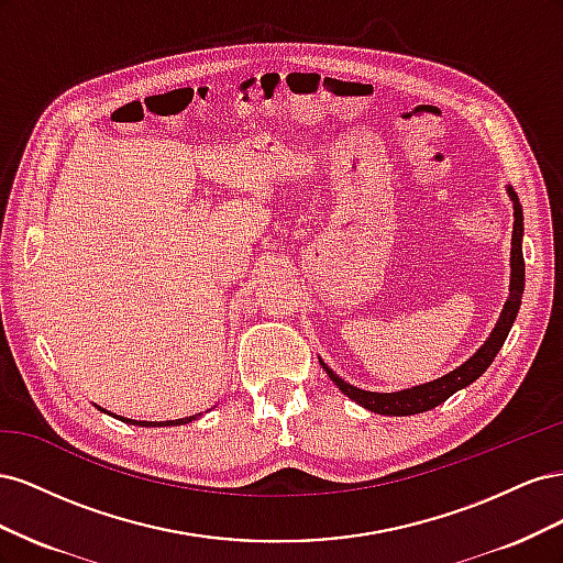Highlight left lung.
<instances>
[{"mask_svg":"<svg viewBox=\"0 0 563 563\" xmlns=\"http://www.w3.org/2000/svg\"><path fill=\"white\" fill-rule=\"evenodd\" d=\"M507 197L512 201L515 209V228H512V251H509V296L503 305V312L493 327L490 335L484 340V345L476 350L465 364H460L457 368L449 371L446 376H441L437 380L422 383L416 387H406L397 391H368L350 385L333 373L327 364H321V368L329 373V378L338 385V389L347 395L352 401L364 406L371 413H380V416H416L422 411H430V408L444 404L449 397H453L457 389H465L472 385L482 373L490 366V362L496 360V354L500 352L503 343L507 340L509 329L519 314V305L523 296V277H526V265H523V253H521V240H523V211L517 192L507 185Z\"/></svg>","mask_w":563,"mask_h":563,"instance_id":"1","label":"left lung"}]
</instances>
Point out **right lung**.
<instances>
[{"mask_svg": "<svg viewBox=\"0 0 563 563\" xmlns=\"http://www.w3.org/2000/svg\"><path fill=\"white\" fill-rule=\"evenodd\" d=\"M100 411H103V408H100ZM108 413V411H106ZM201 416V413H199ZM199 416H190V418H178V420H162V422H155V420H131V418H122V416H114V418H119L122 422H129V424H141V428H172V424H187V422H192V420H197Z\"/></svg>", "mask_w": 563, "mask_h": 563, "instance_id": "1", "label": "right lung"}]
</instances>
